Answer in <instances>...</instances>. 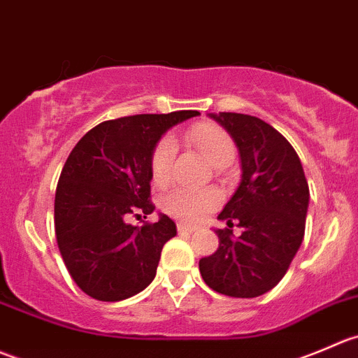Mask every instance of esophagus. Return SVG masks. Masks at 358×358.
Here are the masks:
<instances>
[{
  "label": "esophagus",
  "instance_id": "34e87169",
  "mask_svg": "<svg viewBox=\"0 0 358 358\" xmlns=\"http://www.w3.org/2000/svg\"><path fill=\"white\" fill-rule=\"evenodd\" d=\"M178 229H179V233H193V231H196V226H189V224H184V222H179L178 224Z\"/></svg>",
  "mask_w": 358,
  "mask_h": 358
}]
</instances>
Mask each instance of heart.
I'll use <instances>...</instances> for the list:
<instances>
[{
    "label": "heart",
    "mask_w": 358,
    "mask_h": 358,
    "mask_svg": "<svg viewBox=\"0 0 358 358\" xmlns=\"http://www.w3.org/2000/svg\"><path fill=\"white\" fill-rule=\"evenodd\" d=\"M186 141L215 167H226L235 158V143L224 129L214 123H198L186 132ZM176 144L172 139L160 141L151 157V178L157 184L171 179ZM221 203V193L215 187L189 189L176 187L164 198V210L186 222H198Z\"/></svg>",
    "instance_id": "heart-1"
}]
</instances>
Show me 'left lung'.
<instances>
[{
    "label": "left lung",
    "instance_id": "1",
    "mask_svg": "<svg viewBox=\"0 0 358 358\" xmlns=\"http://www.w3.org/2000/svg\"><path fill=\"white\" fill-rule=\"evenodd\" d=\"M235 141L242 180L217 219L219 249L201 257L205 284L231 298H257L284 278L298 252L306 224L308 189L294 148L263 120L240 113H210ZM233 224L243 235H232Z\"/></svg>",
    "mask_w": 358,
    "mask_h": 358
}]
</instances>
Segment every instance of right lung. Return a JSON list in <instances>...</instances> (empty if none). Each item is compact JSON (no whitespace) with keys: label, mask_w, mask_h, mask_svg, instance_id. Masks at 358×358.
Listing matches in <instances>:
<instances>
[{"label":"right lung","mask_w":358,"mask_h":358,"mask_svg":"<svg viewBox=\"0 0 358 358\" xmlns=\"http://www.w3.org/2000/svg\"><path fill=\"white\" fill-rule=\"evenodd\" d=\"M198 111L136 115L108 120L85 134L64 164L55 191V236L78 287L99 301H122L153 282L176 222L134 226L151 201V157L169 129Z\"/></svg>","instance_id":"add662e5"}]
</instances>
